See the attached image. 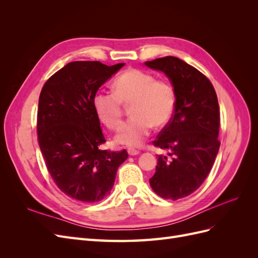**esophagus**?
Segmentation results:
<instances>
[{"label": "esophagus", "mask_w": 258, "mask_h": 258, "mask_svg": "<svg viewBox=\"0 0 258 258\" xmlns=\"http://www.w3.org/2000/svg\"><path fill=\"white\" fill-rule=\"evenodd\" d=\"M140 152L139 151H137V150H135V148H129L128 150V154L130 155V156H135V155H138Z\"/></svg>", "instance_id": "esophagus-1"}]
</instances>
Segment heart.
<instances>
[{
  "instance_id": "obj_1",
  "label": "heart",
  "mask_w": 258,
  "mask_h": 258,
  "mask_svg": "<svg viewBox=\"0 0 258 258\" xmlns=\"http://www.w3.org/2000/svg\"><path fill=\"white\" fill-rule=\"evenodd\" d=\"M92 104L99 119L112 130L119 126L123 104H132L134 117L121 124L115 140L122 145L139 146L150 136L153 126L163 127L172 118L176 92L170 81L156 79L143 70L129 69L116 77L114 91L96 92Z\"/></svg>"
}]
</instances>
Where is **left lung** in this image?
I'll return each mask as SVG.
<instances>
[{"label":"left lung","instance_id":"obj_1","mask_svg":"<svg viewBox=\"0 0 258 258\" xmlns=\"http://www.w3.org/2000/svg\"><path fill=\"white\" fill-rule=\"evenodd\" d=\"M145 64L166 73L176 92V106L154 146L166 150L158 155L153 190L165 199L177 200L197 190L212 169L221 142L220 106L208 77L176 57H163Z\"/></svg>","mask_w":258,"mask_h":258}]
</instances>
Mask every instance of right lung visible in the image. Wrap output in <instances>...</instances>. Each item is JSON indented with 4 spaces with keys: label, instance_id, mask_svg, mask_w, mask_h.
Returning a JSON list of instances; mask_svg holds the SVG:
<instances>
[{
    "label": "right lung",
    "instance_id": "obj_1",
    "mask_svg": "<svg viewBox=\"0 0 258 258\" xmlns=\"http://www.w3.org/2000/svg\"><path fill=\"white\" fill-rule=\"evenodd\" d=\"M124 63L70 62L44 84L36 120L37 141L58 188L70 198L97 202L110 194L126 150H100L105 138L92 99Z\"/></svg>",
    "mask_w": 258,
    "mask_h": 258
}]
</instances>
